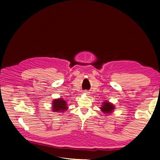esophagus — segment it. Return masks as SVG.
Returning <instances> with one entry per match:
<instances>
[{
    "label": "esophagus",
    "mask_w": 160,
    "mask_h": 160,
    "mask_svg": "<svg viewBox=\"0 0 160 160\" xmlns=\"http://www.w3.org/2000/svg\"><path fill=\"white\" fill-rule=\"evenodd\" d=\"M88 93H89V92H88V91H85V92H84V94H86V95H88V94H89Z\"/></svg>",
    "instance_id": "34e87169"
}]
</instances>
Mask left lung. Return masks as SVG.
<instances>
[{
	"mask_svg": "<svg viewBox=\"0 0 160 160\" xmlns=\"http://www.w3.org/2000/svg\"><path fill=\"white\" fill-rule=\"evenodd\" d=\"M100 109L101 111L104 114H105V116H108L114 111V109H115V106L112 103L109 102L108 101H105L102 103Z\"/></svg>",
	"mask_w": 160,
	"mask_h": 160,
	"instance_id": "8db88e82",
	"label": "left lung"
}]
</instances>
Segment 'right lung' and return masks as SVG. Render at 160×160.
I'll use <instances>...</instances> for the list:
<instances>
[{"mask_svg":"<svg viewBox=\"0 0 160 160\" xmlns=\"http://www.w3.org/2000/svg\"><path fill=\"white\" fill-rule=\"evenodd\" d=\"M66 101L62 98L55 99L52 102V111L56 112H64L68 109Z\"/></svg>","mask_w":160,"mask_h":160,"instance_id":"right-lung-1","label":"right lung"}]
</instances>
